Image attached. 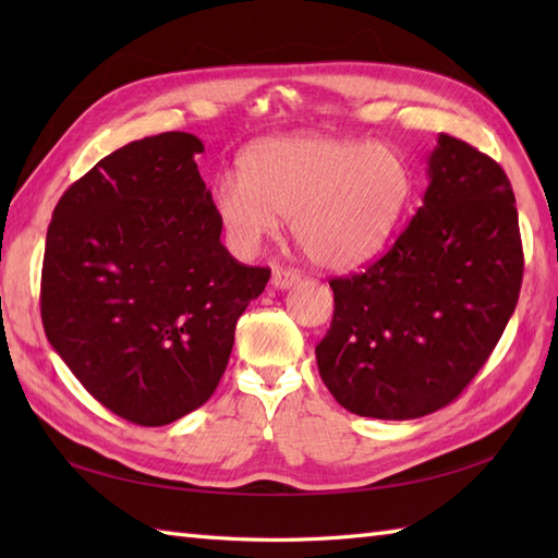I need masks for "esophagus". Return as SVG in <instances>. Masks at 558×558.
Listing matches in <instances>:
<instances>
[{"label":"esophagus","instance_id":"34e87169","mask_svg":"<svg viewBox=\"0 0 558 558\" xmlns=\"http://www.w3.org/2000/svg\"><path fill=\"white\" fill-rule=\"evenodd\" d=\"M270 282H272V288H276V290H288V288L294 286V282H300V270L276 266V268H272Z\"/></svg>","mask_w":558,"mask_h":558}]
</instances>
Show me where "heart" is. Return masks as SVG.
<instances>
[{"label": "heart", "mask_w": 558, "mask_h": 558, "mask_svg": "<svg viewBox=\"0 0 558 558\" xmlns=\"http://www.w3.org/2000/svg\"><path fill=\"white\" fill-rule=\"evenodd\" d=\"M240 180L213 189L218 220L240 252L254 248L290 218L302 252L322 268H352L376 256L412 196L408 160L388 144L290 136L254 146Z\"/></svg>", "instance_id": "1"}]
</instances>
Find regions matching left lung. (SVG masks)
<instances>
[{
	"instance_id": "1",
	"label": "left lung",
	"mask_w": 558,
	"mask_h": 558,
	"mask_svg": "<svg viewBox=\"0 0 558 558\" xmlns=\"http://www.w3.org/2000/svg\"><path fill=\"white\" fill-rule=\"evenodd\" d=\"M422 208L364 272L333 278L316 345L342 408L414 420L456 400L489 360L523 282V244L501 165L448 134L426 160Z\"/></svg>"
}]
</instances>
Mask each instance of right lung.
<instances>
[{
	"mask_svg": "<svg viewBox=\"0 0 558 558\" xmlns=\"http://www.w3.org/2000/svg\"><path fill=\"white\" fill-rule=\"evenodd\" d=\"M194 134L132 141L71 184L47 228L45 336L110 412L162 426L218 388L268 268L220 242Z\"/></svg>",
	"mask_w": 558,
	"mask_h": 558,
	"instance_id": "right-lung-1",
	"label": "right lung"
}]
</instances>
